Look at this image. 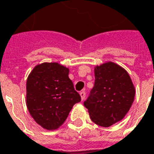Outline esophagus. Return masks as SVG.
<instances>
[{
  "mask_svg": "<svg viewBox=\"0 0 154 154\" xmlns=\"http://www.w3.org/2000/svg\"><path fill=\"white\" fill-rule=\"evenodd\" d=\"M80 96H81L82 100H84V99H85V96H86L85 91H82V92H80Z\"/></svg>",
  "mask_w": 154,
  "mask_h": 154,
  "instance_id": "34e87169",
  "label": "esophagus"
}]
</instances>
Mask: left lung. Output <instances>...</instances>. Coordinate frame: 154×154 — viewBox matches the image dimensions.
<instances>
[{
  "instance_id": "8db88e82",
  "label": "left lung",
  "mask_w": 154,
  "mask_h": 154,
  "mask_svg": "<svg viewBox=\"0 0 154 154\" xmlns=\"http://www.w3.org/2000/svg\"><path fill=\"white\" fill-rule=\"evenodd\" d=\"M94 86L84 102L92 121L109 127L121 121L134 101L135 87L123 67L107 61L94 67Z\"/></svg>"
}]
</instances>
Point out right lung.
Listing matches in <instances>:
<instances>
[{
	"instance_id": "right-lung-1",
	"label": "right lung",
	"mask_w": 154,
	"mask_h": 154,
	"mask_svg": "<svg viewBox=\"0 0 154 154\" xmlns=\"http://www.w3.org/2000/svg\"><path fill=\"white\" fill-rule=\"evenodd\" d=\"M69 68L57 62L38 64L26 83V103L31 116L44 129L63 124L81 97L69 78Z\"/></svg>"
}]
</instances>
